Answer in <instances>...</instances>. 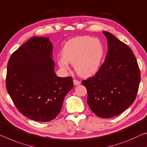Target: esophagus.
<instances>
[{
  "label": "esophagus",
  "instance_id": "1",
  "mask_svg": "<svg viewBox=\"0 0 147 147\" xmlns=\"http://www.w3.org/2000/svg\"><path fill=\"white\" fill-rule=\"evenodd\" d=\"M74 84L75 85H80L81 84V82L79 81H78V80H77V79H74Z\"/></svg>",
  "mask_w": 147,
  "mask_h": 147
}]
</instances>
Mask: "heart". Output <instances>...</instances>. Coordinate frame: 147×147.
I'll return each instance as SVG.
<instances>
[{
    "instance_id": "1",
    "label": "heart",
    "mask_w": 147,
    "mask_h": 147,
    "mask_svg": "<svg viewBox=\"0 0 147 147\" xmlns=\"http://www.w3.org/2000/svg\"><path fill=\"white\" fill-rule=\"evenodd\" d=\"M104 47L98 38L79 36L69 40L62 50V57L58 59V64L64 70L69 68L68 63L74 64L79 76L89 77L98 71L102 64Z\"/></svg>"
}]
</instances>
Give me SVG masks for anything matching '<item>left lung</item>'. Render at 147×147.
<instances>
[{"mask_svg":"<svg viewBox=\"0 0 147 147\" xmlns=\"http://www.w3.org/2000/svg\"><path fill=\"white\" fill-rule=\"evenodd\" d=\"M108 50L105 62L94 76L82 81L87 103L98 117L108 119L124 112L134 103L141 81L136 58L128 45L103 31Z\"/></svg>","mask_w":147,"mask_h":147,"instance_id":"left-lung-1","label":"left lung"}]
</instances>
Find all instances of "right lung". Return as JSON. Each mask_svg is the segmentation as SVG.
<instances>
[{
	"label": "right lung",
	"mask_w": 147,
	"mask_h": 147,
	"mask_svg": "<svg viewBox=\"0 0 147 147\" xmlns=\"http://www.w3.org/2000/svg\"><path fill=\"white\" fill-rule=\"evenodd\" d=\"M52 51L49 38L32 37L13 53L7 65V91L19 111L33 121L54 119L74 86L71 77L57 76Z\"/></svg>",
	"instance_id": "right-lung-1"
}]
</instances>
